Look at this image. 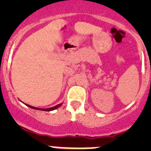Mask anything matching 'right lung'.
<instances>
[{"instance_id":"1","label":"right lung","mask_w":151,"mask_h":151,"mask_svg":"<svg viewBox=\"0 0 151 151\" xmlns=\"http://www.w3.org/2000/svg\"><path fill=\"white\" fill-rule=\"evenodd\" d=\"M62 104H63V103H61V104H59L56 105V106H52V107L46 108V109H41V108L35 107V106H30V105H29V104H25V105H26V106H29V107H30V108H32V109H38V110H42V111H47V112H50V111H52V110H54V109H58V108L59 106H61Z\"/></svg>"}]
</instances>
